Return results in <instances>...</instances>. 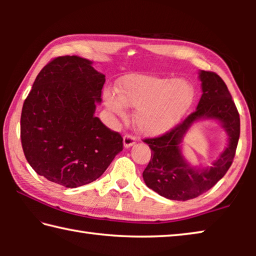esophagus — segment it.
I'll return each instance as SVG.
<instances>
[{
    "instance_id": "obj_1",
    "label": "esophagus",
    "mask_w": 256,
    "mask_h": 256,
    "mask_svg": "<svg viewBox=\"0 0 256 256\" xmlns=\"http://www.w3.org/2000/svg\"><path fill=\"white\" fill-rule=\"evenodd\" d=\"M123 144L125 148H130V146L136 144V138L131 136V134H125L123 138Z\"/></svg>"
}]
</instances>
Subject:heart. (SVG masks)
<instances>
[{
  "instance_id": "obj_1",
  "label": "heart",
  "mask_w": 256,
  "mask_h": 256,
  "mask_svg": "<svg viewBox=\"0 0 256 256\" xmlns=\"http://www.w3.org/2000/svg\"><path fill=\"white\" fill-rule=\"evenodd\" d=\"M196 92L184 79L131 74L120 82V92L104 94L108 110L126 118V106L136 108V125L142 133L156 136L170 131L192 106Z\"/></svg>"
}]
</instances>
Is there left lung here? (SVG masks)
<instances>
[{"label": "left lung", "mask_w": 256, "mask_h": 256, "mask_svg": "<svg viewBox=\"0 0 256 256\" xmlns=\"http://www.w3.org/2000/svg\"><path fill=\"white\" fill-rule=\"evenodd\" d=\"M200 80L202 96L196 110L162 136L144 140L152 151L142 174L144 183L170 200H190L209 190L226 174L236 154L240 120L232 94L214 72L200 71ZM203 118L220 122L228 134V146L212 166L196 168L184 162L180 144L190 125Z\"/></svg>", "instance_id": "left-lung-1"}]
</instances>
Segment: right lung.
I'll return each mask as SVG.
<instances>
[{
	"instance_id": "1",
	"label": "right lung",
	"mask_w": 256,
	"mask_h": 256,
	"mask_svg": "<svg viewBox=\"0 0 256 256\" xmlns=\"http://www.w3.org/2000/svg\"><path fill=\"white\" fill-rule=\"evenodd\" d=\"M105 76L79 56H58L42 68L20 120L24 157L32 170L66 188L99 178L123 150V138L94 116Z\"/></svg>"
}]
</instances>
